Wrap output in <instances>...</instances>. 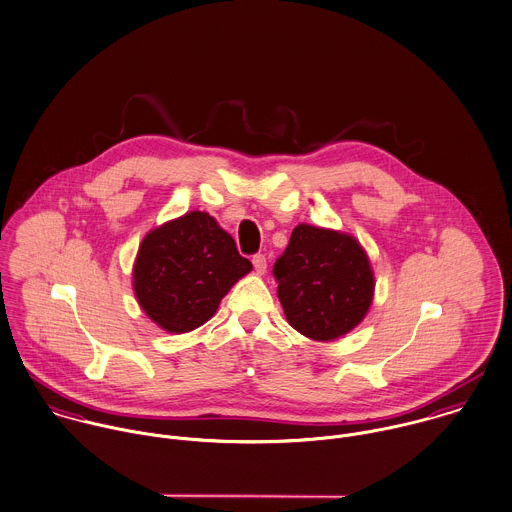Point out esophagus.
<instances>
[{
    "instance_id": "esophagus-1",
    "label": "esophagus",
    "mask_w": 512,
    "mask_h": 512,
    "mask_svg": "<svg viewBox=\"0 0 512 512\" xmlns=\"http://www.w3.org/2000/svg\"><path fill=\"white\" fill-rule=\"evenodd\" d=\"M252 264H254V272H256L258 276H264V274H266L268 262H266V256H264V254H256V256L252 258Z\"/></svg>"
}]
</instances>
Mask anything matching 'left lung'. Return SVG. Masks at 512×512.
Wrapping results in <instances>:
<instances>
[{
  "mask_svg": "<svg viewBox=\"0 0 512 512\" xmlns=\"http://www.w3.org/2000/svg\"><path fill=\"white\" fill-rule=\"evenodd\" d=\"M288 324L314 341H334L367 316L375 276L359 240L347 232L298 224L274 264Z\"/></svg>",
  "mask_w": 512,
  "mask_h": 512,
  "instance_id": "obj_1",
  "label": "left lung"
}]
</instances>
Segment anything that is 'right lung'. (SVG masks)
<instances>
[{
	"label": "right lung",
	"mask_w": 512,
	"mask_h": 512,
	"mask_svg": "<svg viewBox=\"0 0 512 512\" xmlns=\"http://www.w3.org/2000/svg\"><path fill=\"white\" fill-rule=\"evenodd\" d=\"M252 270L214 216L190 210L149 230L133 264L141 310L165 332L206 324L230 288Z\"/></svg>",
	"instance_id": "1"
}]
</instances>
